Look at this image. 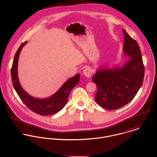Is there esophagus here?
I'll list each match as a JSON object with an SVG mask.
<instances>
[{
  "label": "esophagus",
  "instance_id": "34e87169",
  "mask_svg": "<svg viewBox=\"0 0 157 157\" xmlns=\"http://www.w3.org/2000/svg\"><path fill=\"white\" fill-rule=\"evenodd\" d=\"M83 73L84 74V75L88 78H90L92 74V69L90 68V67H88V68H85L83 71Z\"/></svg>",
  "mask_w": 157,
  "mask_h": 157
}]
</instances>
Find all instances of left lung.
Wrapping results in <instances>:
<instances>
[{
	"label": "left lung",
	"instance_id": "left-lung-1",
	"mask_svg": "<svg viewBox=\"0 0 157 157\" xmlns=\"http://www.w3.org/2000/svg\"><path fill=\"white\" fill-rule=\"evenodd\" d=\"M123 54L131 57L122 67H100L92 77L97 88L96 102L105 109L114 110L129 103L141 88L144 67L140 47L124 29Z\"/></svg>",
	"mask_w": 157,
	"mask_h": 157
}]
</instances>
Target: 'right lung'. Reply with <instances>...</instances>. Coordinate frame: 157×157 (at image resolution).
I'll return each instance as SVG.
<instances>
[{
	"label": "right lung",
	"mask_w": 157,
	"mask_h": 157,
	"mask_svg": "<svg viewBox=\"0 0 157 157\" xmlns=\"http://www.w3.org/2000/svg\"><path fill=\"white\" fill-rule=\"evenodd\" d=\"M27 42L23 43L17 51L11 71L13 86L23 103L32 111L42 115H48L56 113L62 109L67 104L71 90L80 81V74L70 78L52 96L40 99L29 95L21 86L17 74V66L19 54L23 47Z\"/></svg>",
	"instance_id": "right-lung-1"
}]
</instances>
